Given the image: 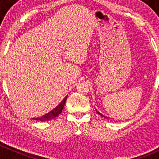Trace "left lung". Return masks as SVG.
I'll return each mask as SVG.
<instances>
[{
	"instance_id": "1",
	"label": "left lung",
	"mask_w": 159,
	"mask_h": 159,
	"mask_svg": "<svg viewBox=\"0 0 159 159\" xmlns=\"http://www.w3.org/2000/svg\"><path fill=\"white\" fill-rule=\"evenodd\" d=\"M96 111H97V113H98V115H101V116H102V117H104V118H107V117H106V116H105V115H102V114H101V113H100V112H98V111H97V110H96Z\"/></svg>"
}]
</instances>
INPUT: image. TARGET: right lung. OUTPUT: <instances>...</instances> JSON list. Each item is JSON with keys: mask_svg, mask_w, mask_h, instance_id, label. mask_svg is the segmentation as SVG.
<instances>
[{"mask_svg": "<svg viewBox=\"0 0 159 159\" xmlns=\"http://www.w3.org/2000/svg\"><path fill=\"white\" fill-rule=\"evenodd\" d=\"M67 98H68V95H67L66 97H65L61 102V103L59 104L56 108H54V109L51 110V111L48 112V113L45 114V115H44L41 117H38V118H33V119L37 120V121H49V120L53 119V118H56L57 115H60V114L61 113L62 109H63L64 106H65V102H66L67 100Z\"/></svg>", "mask_w": 159, "mask_h": 159, "instance_id": "1", "label": "right lung"}]
</instances>
